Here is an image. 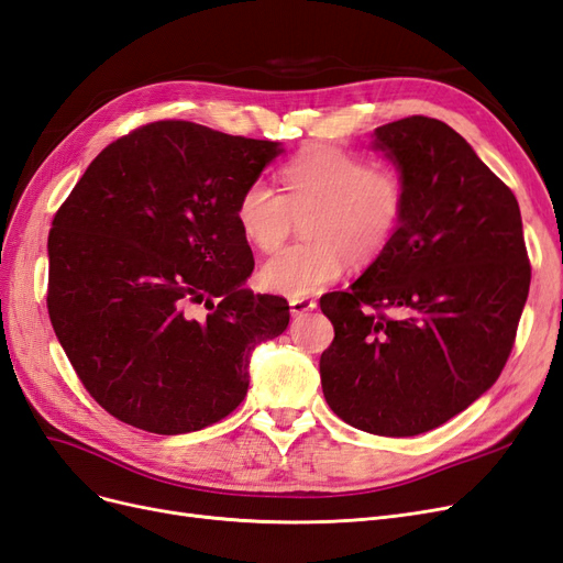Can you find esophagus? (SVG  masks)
Returning a JSON list of instances; mask_svg holds the SVG:
<instances>
[{
    "mask_svg": "<svg viewBox=\"0 0 563 563\" xmlns=\"http://www.w3.org/2000/svg\"><path fill=\"white\" fill-rule=\"evenodd\" d=\"M316 306H318L316 299H306V297H292V299H289V311H292L295 318L306 316L308 311H313Z\"/></svg>",
    "mask_w": 563,
    "mask_h": 563,
    "instance_id": "esophagus-1",
    "label": "esophagus"
}]
</instances>
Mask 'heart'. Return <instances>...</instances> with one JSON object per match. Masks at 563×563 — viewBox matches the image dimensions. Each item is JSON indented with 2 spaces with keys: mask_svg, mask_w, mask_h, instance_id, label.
<instances>
[{
  "mask_svg": "<svg viewBox=\"0 0 563 563\" xmlns=\"http://www.w3.org/2000/svg\"><path fill=\"white\" fill-rule=\"evenodd\" d=\"M280 183L283 194L255 179L235 201L243 239L262 252H276L306 217V241L260 271L264 287L274 292L306 297L336 280L346 262L357 268L374 264L402 224V175L357 152L311 144L283 163Z\"/></svg>",
  "mask_w": 563,
  "mask_h": 563,
  "instance_id": "heart-1",
  "label": "heart"
}]
</instances>
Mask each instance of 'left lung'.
<instances>
[{
    "instance_id": "8db88e82",
    "label": "left lung",
    "mask_w": 563,
    "mask_h": 563,
    "mask_svg": "<svg viewBox=\"0 0 563 563\" xmlns=\"http://www.w3.org/2000/svg\"><path fill=\"white\" fill-rule=\"evenodd\" d=\"M407 206L390 247L346 292L320 299L334 324L322 393L341 421L384 438L446 423L496 384L531 285L519 203L444 121L376 129Z\"/></svg>"
}]
</instances>
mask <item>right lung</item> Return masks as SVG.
<instances>
[{
  "label": "right lung",
  "mask_w": 563,
  "mask_h": 563,
  "mask_svg": "<svg viewBox=\"0 0 563 563\" xmlns=\"http://www.w3.org/2000/svg\"><path fill=\"white\" fill-rule=\"evenodd\" d=\"M278 154V142L152 121L104 147L53 217L48 318L114 419L183 434L245 400L250 351L285 332L289 306L243 287L255 257L235 201Z\"/></svg>",
  "instance_id": "1"
}]
</instances>
